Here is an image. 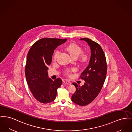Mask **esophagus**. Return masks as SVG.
<instances>
[{
    "instance_id": "34e87169",
    "label": "esophagus",
    "mask_w": 132,
    "mask_h": 132,
    "mask_svg": "<svg viewBox=\"0 0 132 132\" xmlns=\"http://www.w3.org/2000/svg\"><path fill=\"white\" fill-rule=\"evenodd\" d=\"M64 83L65 84H67V85H71V83L69 81H65L64 82Z\"/></svg>"
}]
</instances>
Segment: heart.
Masks as SVG:
<instances>
[{
  "label": "heart",
  "mask_w": 132,
  "mask_h": 132,
  "mask_svg": "<svg viewBox=\"0 0 132 132\" xmlns=\"http://www.w3.org/2000/svg\"><path fill=\"white\" fill-rule=\"evenodd\" d=\"M65 49H66V51L70 54L71 56L73 58H74V57L77 58L82 52V48L75 43L70 44L68 46L66 47ZM59 54V51L56 50L54 54V59L55 60L57 59V57H58ZM88 58V56L87 54H84L81 55V60L82 62H85L86 61H87ZM74 70V69H72L71 70H68L66 72V74L67 75H69L70 72Z\"/></svg>",
  "instance_id": "obj_1"
}]
</instances>
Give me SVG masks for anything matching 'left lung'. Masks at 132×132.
Returning a JSON list of instances; mask_svg holds the SVG:
<instances>
[{
	"label": "left lung",
	"mask_w": 132,
	"mask_h": 132,
	"mask_svg": "<svg viewBox=\"0 0 132 132\" xmlns=\"http://www.w3.org/2000/svg\"><path fill=\"white\" fill-rule=\"evenodd\" d=\"M80 40L87 42L91 54L88 66L80 76L85 82L82 86L73 83L76 91L72 95L71 100L83 106L92 102L101 91L106 77L107 65L104 52L99 44L87 38Z\"/></svg>",
	"instance_id": "left-lung-1"
}]
</instances>
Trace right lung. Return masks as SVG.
I'll return each mask as SVG.
<instances>
[{
	"instance_id": "obj_1",
	"label": "right lung",
	"mask_w": 132,
	"mask_h": 132,
	"mask_svg": "<svg viewBox=\"0 0 132 132\" xmlns=\"http://www.w3.org/2000/svg\"><path fill=\"white\" fill-rule=\"evenodd\" d=\"M66 40L42 38L32 45L28 53L25 68L26 81L33 96L41 103L46 104L54 101L57 89L62 84L60 78L53 81L48 78L47 70L54 50Z\"/></svg>"
}]
</instances>
